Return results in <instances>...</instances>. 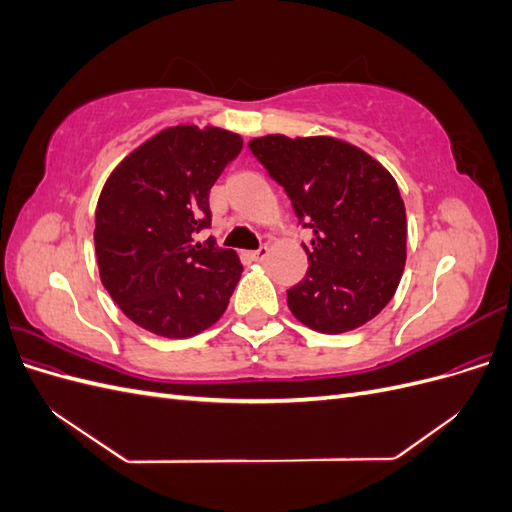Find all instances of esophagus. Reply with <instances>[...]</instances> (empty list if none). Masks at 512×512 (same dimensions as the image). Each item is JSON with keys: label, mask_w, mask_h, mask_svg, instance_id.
<instances>
[{"label": "esophagus", "mask_w": 512, "mask_h": 512, "mask_svg": "<svg viewBox=\"0 0 512 512\" xmlns=\"http://www.w3.org/2000/svg\"><path fill=\"white\" fill-rule=\"evenodd\" d=\"M267 256H269V247H267V245H260L258 250H254V252L250 254V258H252V260H258V262H262Z\"/></svg>", "instance_id": "esophagus-1"}]
</instances>
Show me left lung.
<instances>
[{
	"instance_id": "left-lung-1",
	"label": "left lung",
	"mask_w": 512,
	"mask_h": 512,
	"mask_svg": "<svg viewBox=\"0 0 512 512\" xmlns=\"http://www.w3.org/2000/svg\"><path fill=\"white\" fill-rule=\"evenodd\" d=\"M250 151L312 232L307 273L286 290L294 318L344 333L378 316L406 265V209L389 170L331 136H262Z\"/></svg>"
}]
</instances>
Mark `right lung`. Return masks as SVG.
Segmentation results:
<instances>
[{"label": "right lung", "mask_w": 512, "mask_h": 512, "mask_svg": "<svg viewBox=\"0 0 512 512\" xmlns=\"http://www.w3.org/2000/svg\"><path fill=\"white\" fill-rule=\"evenodd\" d=\"M239 134L177 126L132 151L108 177L96 209L102 284L138 327L192 337L220 320L243 265L213 237L209 192L241 153Z\"/></svg>", "instance_id": "1"}]
</instances>
